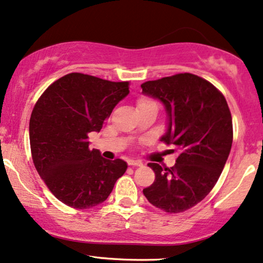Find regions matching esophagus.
<instances>
[{
    "instance_id": "esophagus-1",
    "label": "esophagus",
    "mask_w": 263,
    "mask_h": 263,
    "mask_svg": "<svg viewBox=\"0 0 263 263\" xmlns=\"http://www.w3.org/2000/svg\"><path fill=\"white\" fill-rule=\"evenodd\" d=\"M129 165L130 166H142V161L141 160H129Z\"/></svg>"
}]
</instances>
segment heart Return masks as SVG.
Instances as JSON below:
<instances>
[{
    "mask_svg": "<svg viewBox=\"0 0 263 263\" xmlns=\"http://www.w3.org/2000/svg\"><path fill=\"white\" fill-rule=\"evenodd\" d=\"M147 103H152L151 100H147V99H141L139 102V105H142V104H147Z\"/></svg>",
    "mask_w": 263,
    "mask_h": 263,
    "instance_id": "heart-1",
    "label": "heart"
}]
</instances>
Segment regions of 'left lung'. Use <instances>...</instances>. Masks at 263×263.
I'll use <instances>...</instances> for the list:
<instances>
[{"instance_id": "left-lung-1", "label": "left lung", "mask_w": 263, "mask_h": 263, "mask_svg": "<svg viewBox=\"0 0 263 263\" xmlns=\"http://www.w3.org/2000/svg\"><path fill=\"white\" fill-rule=\"evenodd\" d=\"M141 88L164 105L167 127L160 141L178 153L171 168L148 164L156 179L143 195L157 208L181 213L202 201L220 177L232 146L231 112L211 82L190 73L147 81Z\"/></svg>"}]
</instances>
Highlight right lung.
I'll use <instances>...</instances> for the list:
<instances>
[{"label":"right lung","instance_id":"right-lung-1","mask_svg":"<svg viewBox=\"0 0 263 263\" xmlns=\"http://www.w3.org/2000/svg\"><path fill=\"white\" fill-rule=\"evenodd\" d=\"M129 95V82L81 73L56 80L35 103L30 120L32 159L46 186L67 206L87 210L104 202L127 170L89 148L114 107Z\"/></svg>","mask_w":263,"mask_h":263}]
</instances>
